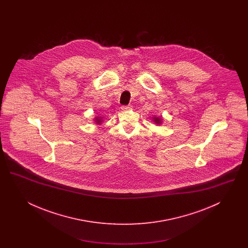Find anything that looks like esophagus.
<instances>
[{
  "instance_id": "1",
  "label": "esophagus",
  "mask_w": 248,
  "mask_h": 248,
  "mask_svg": "<svg viewBox=\"0 0 248 248\" xmlns=\"http://www.w3.org/2000/svg\"><path fill=\"white\" fill-rule=\"evenodd\" d=\"M131 109V106L128 105V106H123L122 107V110L123 111H127V110H130Z\"/></svg>"
}]
</instances>
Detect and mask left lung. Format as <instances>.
I'll return each mask as SVG.
<instances>
[{
  "label": "left lung",
  "mask_w": 248,
  "mask_h": 248,
  "mask_svg": "<svg viewBox=\"0 0 248 248\" xmlns=\"http://www.w3.org/2000/svg\"><path fill=\"white\" fill-rule=\"evenodd\" d=\"M154 122L156 124H162V118L161 117H154Z\"/></svg>",
  "instance_id": "8db88e82"
}]
</instances>
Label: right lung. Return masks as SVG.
Returning <instances> with one entry per match:
<instances>
[{
  "label": "right lung",
  "instance_id": "add662e5",
  "mask_svg": "<svg viewBox=\"0 0 248 248\" xmlns=\"http://www.w3.org/2000/svg\"><path fill=\"white\" fill-rule=\"evenodd\" d=\"M94 120H95L94 122H95V124H100L102 123V121H103V119L101 118L100 116H98V117H95Z\"/></svg>",
  "mask_w": 248,
  "mask_h": 248
}]
</instances>
